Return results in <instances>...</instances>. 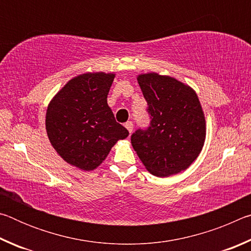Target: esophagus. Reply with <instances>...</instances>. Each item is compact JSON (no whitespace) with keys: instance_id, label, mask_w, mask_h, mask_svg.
Segmentation results:
<instances>
[{"instance_id":"obj_1","label":"esophagus","mask_w":251,"mask_h":251,"mask_svg":"<svg viewBox=\"0 0 251 251\" xmlns=\"http://www.w3.org/2000/svg\"><path fill=\"white\" fill-rule=\"evenodd\" d=\"M125 127L127 128V130L129 131V134H131V131H133V123L127 122L126 124H125Z\"/></svg>"}]
</instances>
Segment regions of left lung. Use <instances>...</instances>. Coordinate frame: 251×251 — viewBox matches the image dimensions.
Here are the masks:
<instances>
[{
	"label": "left lung",
	"mask_w": 251,
	"mask_h": 251,
	"mask_svg": "<svg viewBox=\"0 0 251 251\" xmlns=\"http://www.w3.org/2000/svg\"><path fill=\"white\" fill-rule=\"evenodd\" d=\"M151 126L130 141L139 159L157 177L176 175L196 160L206 139V120L192 87L167 75L139 74Z\"/></svg>",
	"instance_id": "obj_1"
}]
</instances>
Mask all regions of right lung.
I'll return each mask as SVG.
<instances>
[{"instance_id": "add662e5", "label": "right lung", "mask_w": 251, "mask_h": 251, "mask_svg": "<svg viewBox=\"0 0 251 251\" xmlns=\"http://www.w3.org/2000/svg\"><path fill=\"white\" fill-rule=\"evenodd\" d=\"M114 73L88 72L70 79L50 101L45 127L50 143L67 164L85 172L103 163L128 136L107 104Z\"/></svg>"}]
</instances>
